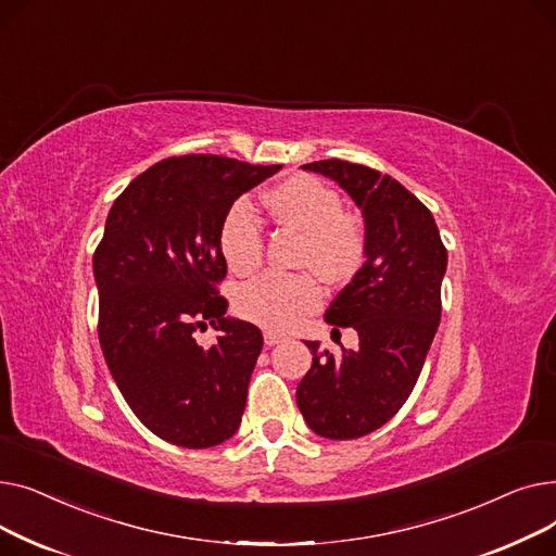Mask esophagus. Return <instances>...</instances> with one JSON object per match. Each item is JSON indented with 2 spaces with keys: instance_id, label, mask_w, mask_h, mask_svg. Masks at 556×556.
Returning <instances> with one entry per match:
<instances>
[{
  "instance_id": "esophagus-1",
  "label": "esophagus",
  "mask_w": 556,
  "mask_h": 556,
  "mask_svg": "<svg viewBox=\"0 0 556 556\" xmlns=\"http://www.w3.org/2000/svg\"><path fill=\"white\" fill-rule=\"evenodd\" d=\"M263 340H266V344H268V346H273V344L281 342V340H283V336H281V333H275V331H266V333H263Z\"/></svg>"
}]
</instances>
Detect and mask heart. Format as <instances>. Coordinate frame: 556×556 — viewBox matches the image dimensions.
Listing matches in <instances>:
<instances>
[{"mask_svg":"<svg viewBox=\"0 0 556 556\" xmlns=\"http://www.w3.org/2000/svg\"><path fill=\"white\" fill-rule=\"evenodd\" d=\"M266 204L279 225L302 231L295 266L302 273H266L239 288L237 313L263 329L288 331L323 306L329 283L352 279L367 256V229L356 212L342 210V198L311 175H293L268 191ZM218 250L227 268L252 275L266 256V241L248 200H237L218 227Z\"/></svg>","mask_w":556,"mask_h":556,"instance_id":"b5f03b06","label":"heart"}]
</instances>
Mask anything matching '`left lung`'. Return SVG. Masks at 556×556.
<instances>
[{
	"label": "left lung",
	"mask_w": 556,
	"mask_h": 556,
	"mask_svg": "<svg viewBox=\"0 0 556 556\" xmlns=\"http://www.w3.org/2000/svg\"><path fill=\"white\" fill-rule=\"evenodd\" d=\"M302 168L323 173L365 216L367 261L325 319L354 327L358 349L340 356L306 342L313 365L298 386L308 428L329 440H356L388 424L410 396L442 319L446 248L426 204L392 175L344 160Z\"/></svg>",
	"instance_id": "1"
}]
</instances>
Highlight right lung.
<instances>
[{
    "label": "right lung",
    "mask_w": 556,
    "mask_h": 556,
    "mask_svg": "<svg viewBox=\"0 0 556 556\" xmlns=\"http://www.w3.org/2000/svg\"><path fill=\"white\" fill-rule=\"evenodd\" d=\"M220 155L166 157L114 200L94 250L99 342L116 388L164 442L216 446L239 430L261 331L225 317L218 227L241 193L275 175ZM214 324L202 350L192 333Z\"/></svg>",
    "instance_id": "obj_1"
}]
</instances>
